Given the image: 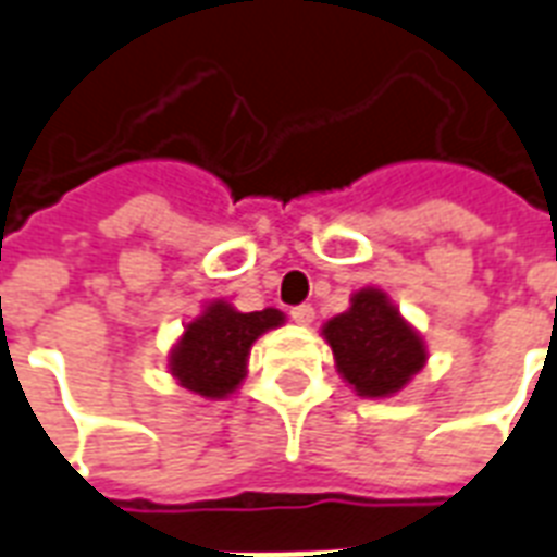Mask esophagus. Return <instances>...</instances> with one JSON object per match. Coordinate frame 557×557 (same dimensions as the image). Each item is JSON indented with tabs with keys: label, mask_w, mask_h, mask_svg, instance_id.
Returning a JSON list of instances; mask_svg holds the SVG:
<instances>
[{
	"label": "esophagus",
	"mask_w": 557,
	"mask_h": 557,
	"mask_svg": "<svg viewBox=\"0 0 557 557\" xmlns=\"http://www.w3.org/2000/svg\"><path fill=\"white\" fill-rule=\"evenodd\" d=\"M290 320L296 325H311L313 323V308L311 305H296L294 311H290Z\"/></svg>",
	"instance_id": "34e87169"
}]
</instances>
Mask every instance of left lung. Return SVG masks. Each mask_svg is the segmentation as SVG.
Masks as SVG:
<instances>
[{
	"mask_svg": "<svg viewBox=\"0 0 557 557\" xmlns=\"http://www.w3.org/2000/svg\"><path fill=\"white\" fill-rule=\"evenodd\" d=\"M337 373L363 399L405 391L429 361L422 334L405 320L382 287H361L349 308L323 323Z\"/></svg>",
	"mask_w": 557,
	"mask_h": 557,
	"instance_id": "obj_1",
	"label": "left lung"
}]
</instances>
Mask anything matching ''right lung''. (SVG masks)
I'll return each mask as SVG.
<instances>
[{
	"label": "right lung",
	"instance_id": "right-lung-1",
	"mask_svg": "<svg viewBox=\"0 0 557 557\" xmlns=\"http://www.w3.org/2000/svg\"><path fill=\"white\" fill-rule=\"evenodd\" d=\"M278 325H284L278 308L244 313L225 299H211L184 323L166 355V370L184 391L202 399H228L244 384L255 341Z\"/></svg>",
	"mask_w": 557,
	"mask_h": 557
}]
</instances>
